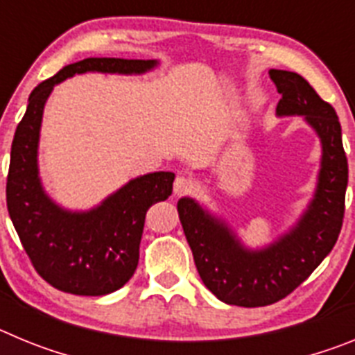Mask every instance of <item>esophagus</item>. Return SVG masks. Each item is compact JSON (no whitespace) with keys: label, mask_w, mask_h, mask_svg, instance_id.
Segmentation results:
<instances>
[{"label":"esophagus","mask_w":355,"mask_h":355,"mask_svg":"<svg viewBox=\"0 0 355 355\" xmlns=\"http://www.w3.org/2000/svg\"><path fill=\"white\" fill-rule=\"evenodd\" d=\"M192 181L184 178V175H180V178H175L174 181V193L175 196H187V193L192 192Z\"/></svg>","instance_id":"esophagus-1"}]
</instances>
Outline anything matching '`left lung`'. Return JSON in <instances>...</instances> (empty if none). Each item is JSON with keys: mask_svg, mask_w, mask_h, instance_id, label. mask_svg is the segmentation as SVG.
Instances as JSON below:
<instances>
[{"mask_svg": "<svg viewBox=\"0 0 355 355\" xmlns=\"http://www.w3.org/2000/svg\"><path fill=\"white\" fill-rule=\"evenodd\" d=\"M270 78L281 94L277 115H304L322 142L318 184L302 218L272 245L250 250L193 199L183 197L178 202L202 283L231 306L259 307L284 299L324 261L343 225L349 163L336 112L297 72L272 69Z\"/></svg>", "mask_w": 355, "mask_h": 355, "instance_id": "obj_1", "label": "left lung"}]
</instances>
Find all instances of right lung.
Here are the masks:
<instances>
[{"mask_svg":"<svg viewBox=\"0 0 355 355\" xmlns=\"http://www.w3.org/2000/svg\"><path fill=\"white\" fill-rule=\"evenodd\" d=\"M156 60L85 58L37 85L17 124L6 175V208L37 274L56 290L99 297L119 290L139 265L147 209L172 193L174 174L153 172L131 180L90 211L55 205L39 180L37 147L46 99L56 83L81 72L142 74Z\"/></svg>","mask_w":355,"mask_h":355,"instance_id":"add662e5","label":"right lung"}]
</instances>
